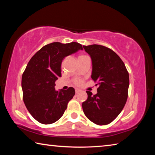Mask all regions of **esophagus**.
<instances>
[{
	"mask_svg": "<svg viewBox=\"0 0 155 155\" xmlns=\"http://www.w3.org/2000/svg\"><path fill=\"white\" fill-rule=\"evenodd\" d=\"M79 91H80V90H78V89H76V90H75V92H76V94L79 93Z\"/></svg>",
	"mask_w": 155,
	"mask_h": 155,
	"instance_id": "obj_1",
	"label": "esophagus"
}]
</instances>
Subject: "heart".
<instances>
[{
	"label": "heart",
	"instance_id": "b5f03b06",
	"mask_svg": "<svg viewBox=\"0 0 155 155\" xmlns=\"http://www.w3.org/2000/svg\"><path fill=\"white\" fill-rule=\"evenodd\" d=\"M85 56H86V55H80V56H78V58H81V57H85ZM74 83L76 84V85H81V84L82 83V81H81V80H77V81H74Z\"/></svg>",
	"mask_w": 155,
	"mask_h": 155
}]
</instances>
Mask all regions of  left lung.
Here are the masks:
<instances>
[{
	"instance_id": "left-lung-1",
	"label": "left lung",
	"mask_w": 155,
	"mask_h": 155,
	"mask_svg": "<svg viewBox=\"0 0 155 155\" xmlns=\"http://www.w3.org/2000/svg\"><path fill=\"white\" fill-rule=\"evenodd\" d=\"M92 60L91 79L98 93L86 91L88 98L82 107L87 118L98 125H107L118 116L127 103L129 75L120 57L106 46H83Z\"/></svg>"
}]
</instances>
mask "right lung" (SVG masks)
I'll return each instance as SVG.
<instances>
[{"label": "right lung", "instance_id": "add662e5", "mask_svg": "<svg viewBox=\"0 0 155 155\" xmlns=\"http://www.w3.org/2000/svg\"><path fill=\"white\" fill-rule=\"evenodd\" d=\"M77 42H53L43 46L31 57L22 77L23 101L28 112L43 124L57 122L75 94L73 87L54 89L61 77V62L66 56L82 50Z\"/></svg>", "mask_w": 155, "mask_h": 155}]
</instances>
